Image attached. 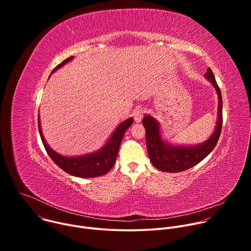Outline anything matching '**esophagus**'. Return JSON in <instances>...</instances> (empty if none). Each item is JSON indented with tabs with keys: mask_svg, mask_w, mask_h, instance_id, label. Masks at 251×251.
Masks as SVG:
<instances>
[{
	"mask_svg": "<svg viewBox=\"0 0 251 251\" xmlns=\"http://www.w3.org/2000/svg\"><path fill=\"white\" fill-rule=\"evenodd\" d=\"M144 113H145V110L143 109V108L136 109L135 112H134V120H135V122H137V123L141 122L142 119H143V116H144Z\"/></svg>",
	"mask_w": 251,
	"mask_h": 251,
	"instance_id": "obj_1",
	"label": "esophagus"
}]
</instances>
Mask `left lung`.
Wrapping results in <instances>:
<instances>
[{"label":"left lung","mask_w":251,"mask_h":251,"mask_svg":"<svg viewBox=\"0 0 251 251\" xmlns=\"http://www.w3.org/2000/svg\"><path fill=\"white\" fill-rule=\"evenodd\" d=\"M204 77L217 90L219 98L217 126L210 137L201 144L194 146L173 145L162 138L159 122L151 115H145L143 125L146 129L147 151L153 166L168 173H177L188 170L202 161L216 147L223 126V99L221 89L211 69L208 67Z\"/></svg>","instance_id":"left-lung-1"}]
</instances>
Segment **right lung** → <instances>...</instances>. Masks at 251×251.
Returning a JSON list of instances; mask_svg holds the SVG:
<instances>
[{"mask_svg":"<svg viewBox=\"0 0 251 251\" xmlns=\"http://www.w3.org/2000/svg\"><path fill=\"white\" fill-rule=\"evenodd\" d=\"M74 59V56H70L63 60L60 64H58L53 70V74L55 70L66 64L68 61ZM39 131L41 134V138L43 141V144L48 152L49 156L51 160L64 172L69 175H73L78 177H94L103 176L109 172V170L114 166L119 147L121 144V141L126 130L133 124V118L130 117L127 120L123 121L119 126L115 129V131L110 136L109 140L106 142V144L96 152L77 156V157H66L62 156L55 151H53L47 143L41 127V120L39 115Z\"/></svg>","mask_w":251,"mask_h":251,"instance_id":"add662e5","label":"right lung"}]
</instances>
